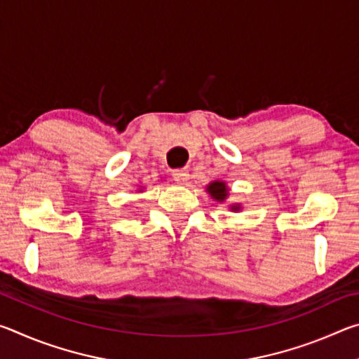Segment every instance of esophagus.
<instances>
[{"instance_id":"esophagus-1","label":"esophagus","mask_w":359,"mask_h":359,"mask_svg":"<svg viewBox=\"0 0 359 359\" xmlns=\"http://www.w3.org/2000/svg\"><path fill=\"white\" fill-rule=\"evenodd\" d=\"M172 179L175 180V184L188 185V180H190V174H188L187 169H175V171H172Z\"/></svg>"}]
</instances>
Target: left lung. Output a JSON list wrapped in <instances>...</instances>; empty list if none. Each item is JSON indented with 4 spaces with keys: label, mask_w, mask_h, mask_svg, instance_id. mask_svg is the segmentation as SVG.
<instances>
[{
    "label": "left lung",
    "mask_w": 359,
    "mask_h": 359,
    "mask_svg": "<svg viewBox=\"0 0 359 359\" xmlns=\"http://www.w3.org/2000/svg\"><path fill=\"white\" fill-rule=\"evenodd\" d=\"M205 191H208L210 194V198L217 203H224L229 198V188L226 185V182H223V180L210 182L209 185H205ZM229 210L239 212V210H242V205L239 203L229 204Z\"/></svg>",
    "instance_id": "left-lung-1"
}]
</instances>
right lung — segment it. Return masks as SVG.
<instances>
[{
  "label": "right lung",
  "mask_w": 359,
  "mask_h": 359,
  "mask_svg": "<svg viewBox=\"0 0 359 359\" xmlns=\"http://www.w3.org/2000/svg\"><path fill=\"white\" fill-rule=\"evenodd\" d=\"M139 191H142V188H141V190H139Z\"/></svg>",
  "instance_id": "right-lung-1"
}]
</instances>
